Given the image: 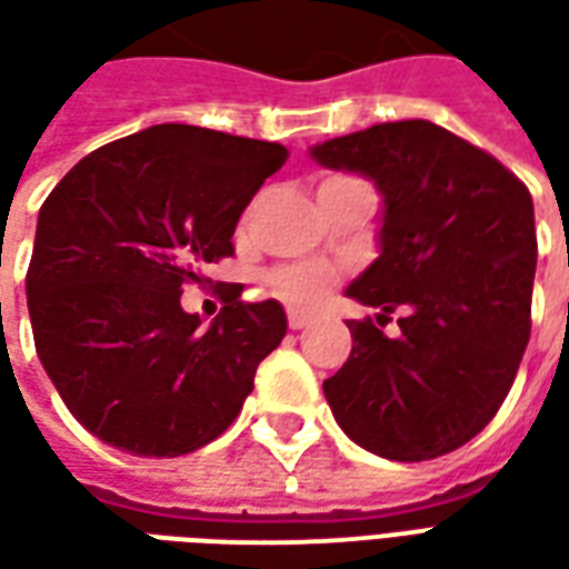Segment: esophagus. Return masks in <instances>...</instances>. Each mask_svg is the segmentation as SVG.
<instances>
[{
    "label": "esophagus",
    "mask_w": 569,
    "mask_h": 569,
    "mask_svg": "<svg viewBox=\"0 0 569 569\" xmlns=\"http://www.w3.org/2000/svg\"><path fill=\"white\" fill-rule=\"evenodd\" d=\"M305 326H310V317L308 313H301V310H289V329H305Z\"/></svg>",
    "instance_id": "esophagus-1"
}]
</instances>
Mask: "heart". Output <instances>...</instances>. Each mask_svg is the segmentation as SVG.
I'll list each match as a JSON object with an SVG mask.
<instances>
[{
	"label": "heart",
	"instance_id": "heart-1",
	"mask_svg": "<svg viewBox=\"0 0 569 569\" xmlns=\"http://www.w3.org/2000/svg\"><path fill=\"white\" fill-rule=\"evenodd\" d=\"M329 182H341V176H338V179H329ZM332 268L305 261V264H286V268H277V271L271 273V289L283 298V301L301 308V305H313V301L332 286Z\"/></svg>",
	"mask_w": 569,
	"mask_h": 569
}]
</instances>
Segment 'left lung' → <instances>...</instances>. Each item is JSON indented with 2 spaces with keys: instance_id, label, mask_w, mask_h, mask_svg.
<instances>
[{
  "instance_id": "8db88e82",
  "label": "left lung",
  "mask_w": 569,
  "mask_h": 569,
  "mask_svg": "<svg viewBox=\"0 0 569 569\" xmlns=\"http://www.w3.org/2000/svg\"><path fill=\"white\" fill-rule=\"evenodd\" d=\"M383 198L381 252L347 296L402 310L399 335L347 322L353 350L322 393L359 448L418 463L488 427L530 338L533 200L488 151L432 121H390L310 149Z\"/></svg>"
}]
</instances>
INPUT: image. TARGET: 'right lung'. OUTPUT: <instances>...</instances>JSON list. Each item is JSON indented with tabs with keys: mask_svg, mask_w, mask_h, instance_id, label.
<instances>
[{
	"mask_svg": "<svg viewBox=\"0 0 569 569\" xmlns=\"http://www.w3.org/2000/svg\"><path fill=\"white\" fill-rule=\"evenodd\" d=\"M289 151L191 124H154L91 151L39 210L27 271L36 353L72 418L137 457H179L234 423L259 362L283 341L268 298L203 329L182 286L234 252L237 219Z\"/></svg>",
	"mask_w": 569,
	"mask_h": 569,
	"instance_id": "right-lung-1",
	"label": "right lung"
}]
</instances>
